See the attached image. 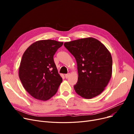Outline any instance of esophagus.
<instances>
[{
  "mask_svg": "<svg viewBox=\"0 0 134 134\" xmlns=\"http://www.w3.org/2000/svg\"><path fill=\"white\" fill-rule=\"evenodd\" d=\"M69 75H70V74H69V73H68V74H65V77H66V79H67V78H68L69 76Z\"/></svg>",
  "mask_w": 134,
  "mask_h": 134,
  "instance_id": "obj_1",
  "label": "esophagus"
}]
</instances>
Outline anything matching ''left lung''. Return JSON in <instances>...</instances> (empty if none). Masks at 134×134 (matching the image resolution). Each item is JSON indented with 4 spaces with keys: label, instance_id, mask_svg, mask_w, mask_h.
Wrapping results in <instances>:
<instances>
[{
    "label": "left lung",
    "instance_id": "left-lung-1",
    "mask_svg": "<svg viewBox=\"0 0 134 134\" xmlns=\"http://www.w3.org/2000/svg\"><path fill=\"white\" fill-rule=\"evenodd\" d=\"M64 46L77 63L78 79L74 86L76 93L86 99L99 95L112 75L110 52L99 41L92 37L65 42Z\"/></svg>",
    "mask_w": 134,
    "mask_h": 134
}]
</instances>
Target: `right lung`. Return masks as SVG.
I'll use <instances>...</instances> for the list:
<instances>
[{
    "label": "right lung",
    "instance_id": "right-lung-1",
    "mask_svg": "<svg viewBox=\"0 0 134 134\" xmlns=\"http://www.w3.org/2000/svg\"><path fill=\"white\" fill-rule=\"evenodd\" d=\"M63 42L40 40L24 53L19 68V77L24 88L32 97L47 100L57 92L62 79L53 56Z\"/></svg>",
    "mask_w": 134,
    "mask_h": 134
}]
</instances>
